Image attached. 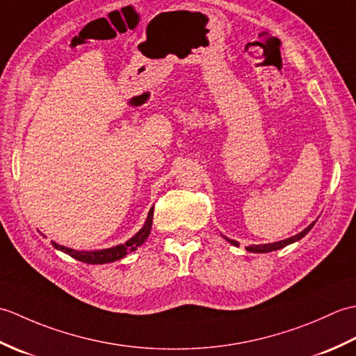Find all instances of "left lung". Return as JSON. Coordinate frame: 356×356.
<instances>
[{
    "instance_id": "1",
    "label": "left lung",
    "mask_w": 356,
    "mask_h": 356,
    "mask_svg": "<svg viewBox=\"0 0 356 356\" xmlns=\"http://www.w3.org/2000/svg\"><path fill=\"white\" fill-rule=\"evenodd\" d=\"M314 225H315V222L312 225H309L305 231H301L300 234H297V236H293L291 238H286V240H282V241H275V243H268V245H252V246H248L246 251H249V252H270V251H277V249H282V248H284L287 245L293 243V241L303 238L306 234L312 229ZM226 240H228L229 243H232L234 246H238V243H237L236 240H231V238H226Z\"/></svg>"
}]
</instances>
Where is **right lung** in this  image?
Instances as JSON below:
<instances>
[{
	"instance_id": "right-lung-1",
	"label": "right lung",
	"mask_w": 356,
	"mask_h": 356,
	"mask_svg": "<svg viewBox=\"0 0 356 356\" xmlns=\"http://www.w3.org/2000/svg\"><path fill=\"white\" fill-rule=\"evenodd\" d=\"M153 211H154V208L149 209L147 222H145V225H143V228L138 234H136L133 238L128 240L127 243H124V245H118L115 248L101 249V251H90V252L73 251V249L64 248V246L56 245V243H53V246L59 249V251L69 254L70 257H73V259L88 263V264H104V263H111L115 260H120L128 252H131V251H134V249H138V246H140L143 241L147 240V237L149 236L151 225H153Z\"/></svg>"
}]
</instances>
